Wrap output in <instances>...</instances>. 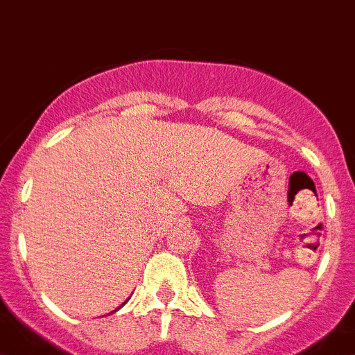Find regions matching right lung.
<instances>
[{"instance_id": "right-lung-1", "label": "right lung", "mask_w": 355, "mask_h": 355, "mask_svg": "<svg viewBox=\"0 0 355 355\" xmlns=\"http://www.w3.org/2000/svg\"><path fill=\"white\" fill-rule=\"evenodd\" d=\"M123 304H125V302H123ZM123 304H122V306H123ZM116 309H120V308H116ZM116 309H114V311H116Z\"/></svg>"}]
</instances>
